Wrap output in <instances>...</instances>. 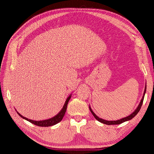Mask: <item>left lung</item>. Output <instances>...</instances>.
<instances>
[{"mask_svg":"<svg viewBox=\"0 0 154 154\" xmlns=\"http://www.w3.org/2000/svg\"><path fill=\"white\" fill-rule=\"evenodd\" d=\"M146 85L145 86V88H144V93H143V96L142 97V99L140 101V103L139 104L138 106L137 107V109L134 110V112L133 113H132L130 115H129L128 116H127V117H125V118H123L122 119H119V120H116V121H106V120H105L103 119H101V118H100L98 116H97L94 112H93L91 108V106H89V109L91 112V113L92 114V115L94 116V117L96 118V119H97L98 122L103 123V124H106V125H119V124H121L123 122H127V121H129L130 119H132L133 118H134L135 116H136L137 115V114L139 112V110H140L141 109V107L142 106V104H143V100H144V94H145L146 93Z\"/></svg>","mask_w":154,"mask_h":154,"instance_id":"1","label":"left lung"}]
</instances>
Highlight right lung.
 Masks as SVG:
<instances>
[{
	"label": "right lung",
	"instance_id": "1",
	"mask_svg": "<svg viewBox=\"0 0 154 154\" xmlns=\"http://www.w3.org/2000/svg\"><path fill=\"white\" fill-rule=\"evenodd\" d=\"M71 94L69 96V97L67 98L66 102H65V104H64V105L63 106L62 109L60 110V112L57 115H56L55 116H54V117L52 118H50V119H46V120H43V121H34V120H31V119H27V118L24 117V116H22L20 114L18 113L17 111V112L23 119H26L27 121H28V122H29L30 123L34 124V125H35L36 126H39V127H51V126L57 124L58 123L61 122L62 119L63 118L65 114H66V110H67V104L69 103V100L71 99Z\"/></svg>",
	"mask_w": 154,
	"mask_h": 154
}]
</instances>
